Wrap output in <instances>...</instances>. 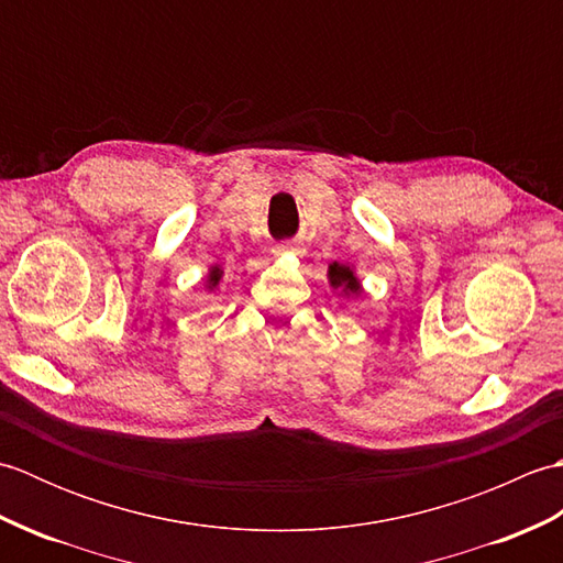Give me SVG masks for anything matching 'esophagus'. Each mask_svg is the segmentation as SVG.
<instances>
[{
    "label": "esophagus",
    "instance_id": "esophagus-1",
    "mask_svg": "<svg viewBox=\"0 0 563 563\" xmlns=\"http://www.w3.org/2000/svg\"><path fill=\"white\" fill-rule=\"evenodd\" d=\"M275 256H283V254H297V244L295 242H283L273 249Z\"/></svg>",
    "mask_w": 563,
    "mask_h": 563
}]
</instances>
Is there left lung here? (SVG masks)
Masks as SVG:
<instances>
[{"mask_svg": "<svg viewBox=\"0 0 563 563\" xmlns=\"http://www.w3.org/2000/svg\"><path fill=\"white\" fill-rule=\"evenodd\" d=\"M329 285L333 290H341L343 295H349V297H357L363 292L361 280L355 278L353 268L343 266V263H339V261H333L329 266Z\"/></svg>", "mask_w": 563, "mask_h": 563, "instance_id": "1", "label": "left lung"}]
</instances>
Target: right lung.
Segmentation results:
<instances>
[{"label": "right lung", "mask_w": 563, "mask_h": 563, "mask_svg": "<svg viewBox=\"0 0 563 563\" xmlns=\"http://www.w3.org/2000/svg\"><path fill=\"white\" fill-rule=\"evenodd\" d=\"M220 278H222V268H220V266H212V268H210V273H208V280H206L208 290L218 288V285H220Z\"/></svg>", "instance_id": "add662e5"}]
</instances>
